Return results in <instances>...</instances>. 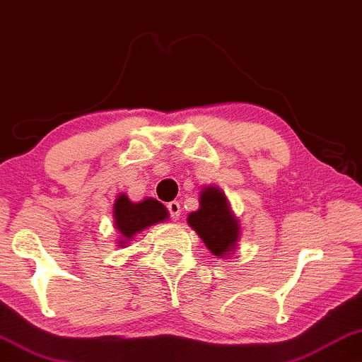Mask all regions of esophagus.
<instances>
[{
    "instance_id": "obj_1",
    "label": "esophagus",
    "mask_w": 362,
    "mask_h": 362,
    "mask_svg": "<svg viewBox=\"0 0 362 362\" xmlns=\"http://www.w3.org/2000/svg\"><path fill=\"white\" fill-rule=\"evenodd\" d=\"M167 209H169L172 219L179 221L180 214H182V209H180V203L179 202H170L169 204H167Z\"/></svg>"
}]
</instances>
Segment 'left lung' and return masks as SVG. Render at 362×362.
Listing matches in <instances>:
<instances>
[{
  "label": "left lung",
  "mask_w": 362,
  "mask_h": 362,
  "mask_svg": "<svg viewBox=\"0 0 362 362\" xmlns=\"http://www.w3.org/2000/svg\"><path fill=\"white\" fill-rule=\"evenodd\" d=\"M187 221L213 255L219 258L233 255L240 235V224L221 188L204 187L199 193V208L188 214Z\"/></svg>",
  "instance_id": "obj_1"
}]
</instances>
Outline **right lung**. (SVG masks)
I'll list each match as a JSON object with an SVG mask.
<instances>
[{
	"instance_id": "1",
	"label": "right lung",
	"mask_w": 362,
	"mask_h": 362,
	"mask_svg": "<svg viewBox=\"0 0 362 362\" xmlns=\"http://www.w3.org/2000/svg\"><path fill=\"white\" fill-rule=\"evenodd\" d=\"M167 218H169V211L158 199L146 198L139 203H133L125 193H122L113 203V221L120 234V240L117 244L125 247L128 240H132L141 230L148 229L149 226L163 223Z\"/></svg>"
}]
</instances>
